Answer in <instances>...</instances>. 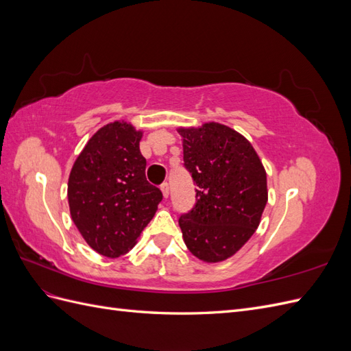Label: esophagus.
<instances>
[{
	"label": "esophagus",
	"instance_id": "obj_1",
	"mask_svg": "<svg viewBox=\"0 0 351 351\" xmlns=\"http://www.w3.org/2000/svg\"><path fill=\"white\" fill-rule=\"evenodd\" d=\"M161 192H162V196H164L165 199L169 196V186H168V183L161 184Z\"/></svg>",
	"mask_w": 351,
	"mask_h": 351
}]
</instances>
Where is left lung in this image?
Wrapping results in <instances>:
<instances>
[{"instance_id": "obj_1", "label": "left lung", "mask_w": 351, "mask_h": 351, "mask_svg": "<svg viewBox=\"0 0 351 351\" xmlns=\"http://www.w3.org/2000/svg\"><path fill=\"white\" fill-rule=\"evenodd\" d=\"M184 165L196 183V205L178 219L187 249L206 263L236 254L261 224L268 202L267 171L252 143L209 121L177 127Z\"/></svg>"}]
</instances>
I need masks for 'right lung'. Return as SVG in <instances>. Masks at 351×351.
<instances>
[{
  "label": "right lung",
  "instance_id": "1",
  "mask_svg": "<svg viewBox=\"0 0 351 351\" xmlns=\"http://www.w3.org/2000/svg\"><path fill=\"white\" fill-rule=\"evenodd\" d=\"M142 136L143 130L124 120L105 124L84 145L70 171L71 219L102 256L130 252L162 200L161 190L145 176Z\"/></svg>",
  "mask_w": 351,
  "mask_h": 351
}]
</instances>
